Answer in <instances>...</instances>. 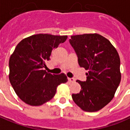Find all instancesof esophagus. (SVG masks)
I'll list each match as a JSON object with an SVG mask.
<instances>
[{
	"mask_svg": "<svg viewBox=\"0 0 130 130\" xmlns=\"http://www.w3.org/2000/svg\"><path fill=\"white\" fill-rule=\"evenodd\" d=\"M68 80H69L70 83L75 82V79L74 78H68Z\"/></svg>",
	"mask_w": 130,
	"mask_h": 130,
	"instance_id": "obj_1",
	"label": "esophagus"
}]
</instances>
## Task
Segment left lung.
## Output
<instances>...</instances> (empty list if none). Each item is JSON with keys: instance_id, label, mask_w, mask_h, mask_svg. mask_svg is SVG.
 I'll use <instances>...</instances> for the list:
<instances>
[{"instance_id": "obj_1", "label": "left lung", "mask_w": 130, "mask_h": 130, "mask_svg": "<svg viewBox=\"0 0 130 130\" xmlns=\"http://www.w3.org/2000/svg\"><path fill=\"white\" fill-rule=\"evenodd\" d=\"M70 43L80 67L88 70L85 81L76 80L81 90L73 94V101L84 111H99L112 100L121 82L119 54L107 38L98 34L72 36Z\"/></svg>"}]
</instances>
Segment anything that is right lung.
Listing matches in <instances>:
<instances>
[{
    "label": "right lung",
    "mask_w": 130,
    "mask_h": 130,
    "mask_svg": "<svg viewBox=\"0 0 130 130\" xmlns=\"http://www.w3.org/2000/svg\"><path fill=\"white\" fill-rule=\"evenodd\" d=\"M67 38L39 34L17 45L9 61V78L16 94L25 103L38 106L50 101L58 85L68 80L64 74H52L44 70L53 50Z\"/></svg>",
    "instance_id": "add662e5"
}]
</instances>
